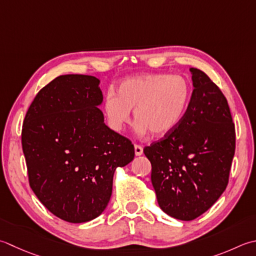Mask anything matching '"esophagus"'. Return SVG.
<instances>
[{
  "label": "esophagus",
  "mask_w": 256,
  "mask_h": 256,
  "mask_svg": "<svg viewBox=\"0 0 256 256\" xmlns=\"http://www.w3.org/2000/svg\"><path fill=\"white\" fill-rule=\"evenodd\" d=\"M134 152H135V155H136V156H140V155L143 154V148L141 146V145L135 144L134 145Z\"/></svg>",
  "instance_id": "esophagus-1"
}]
</instances>
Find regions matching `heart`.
<instances>
[{
  "instance_id": "heart-1",
  "label": "heart",
  "mask_w": 256,
  "mask_h": 256,
  "mask_svg": "<svg viewBox=\"0 0 256 256\" xmlns=\"http://www.w3.org/2000/svg\"><path fill=\"white\" fill-rule=\"evenodd\" d=\"M190 85L181 75L143 74L123 80L116 94L108 92L103 110L108 125L121 132L130 122L131 110L140 133L164 136L178 126L190 103Z\"/></svg>"
}]
</instances>
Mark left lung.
I'll use <instances>...</instances> for the list:
<instances>
[{"label":"left lung","instance_id":"obj_1","mask_svg":"<svg viewBox=\"0 0 256 256\" xmlns=\"http://www.w3.org/2000/svg\"><path fill=\"white\" fill-rule=\"evenodd\" d=\"M193 92L178 126L144 148L163 212L181 221L198 218L226 188L235 128L226 98L201 70L191 68Z\"/></svg>","mask_w":256,"mask_h":256}]
</instances>
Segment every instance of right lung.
Wrapping results in <instances>:
<instances>
[{
    "mask_svg": "<svg viewBox=\"0 0 256 256\" xmlns=\"http://www.w3.org/2000/svg\"><path fill=\"white\" fill-rule=\"evenodd\" d=\"M102 103L98 78L61 75L38 93L24 118L30 186L50 212L70 223L101 215L115 170L134 158L132 142L104 123Z\"/></svg>",
    "mask_w": 256,
    "mask_h": 256,
    "instance_id": "1",
    "label": "right lung"
}]
</instances>
